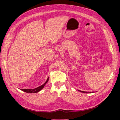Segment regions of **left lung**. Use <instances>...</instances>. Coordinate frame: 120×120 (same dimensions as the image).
<instances>
[{"mask_svg": "<svg viewBox=\"0 0 120 120\" xmlns=\"http://www.w3.org/2000/svg\"><path fill=\"white\" fill-rule=\"evenodd\" d=\"M80 92H82V93H92L93 92H83V91H82V90H79Z\"/></svg>", "mask_w": 120, "mask_h": 120, "instance_id": "obj_1", "label": "left lung"}]
</instances>
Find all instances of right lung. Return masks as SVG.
I'll return each instance as SVG.
<instances>
[{"label":"right lung","mask_w":120,"mask_h":120,"mask_svg":"<svg viewBox=\"0 0 120 120\" xmlns=\"http://www.w3.org/2000/svg\"><path fill=\"white\" fill-rule=\"evenodd\" d=\"M49 77L48 78V79H47L46 81L43 83V85H42L41 86H39L38 87V88H35L34 89H21V90H22V91L25 92V93H38V92L39 91H40L41 90H42L43 87H44V86H45V85L46 84V83H47V82H48L49 81Z\"/></svg>","instance_id":"add662e5"}]
</instances>
